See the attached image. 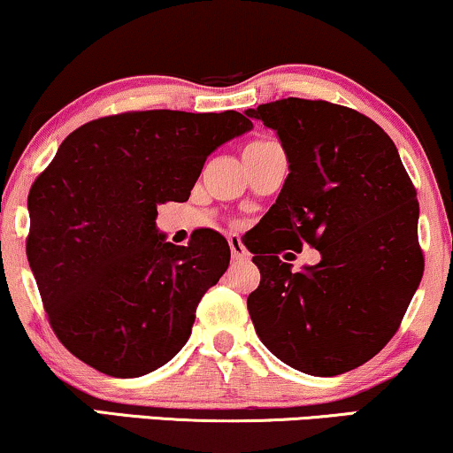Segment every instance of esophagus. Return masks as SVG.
Masks as SVG:
<instances>
[{
  "mask_svg": "<svg viewBox=\"0 0 453 453\" xmlns=\"http://www.w3.org/2000/svg\"><path fill=\"white\" fill-rule=\"evenodd\" d=\"M227 242H230V250H232V259L234 261H249L250 259V253L246 250V246L240 242L238 236H227Z\"/></svg>",
  "mask_w": 453,
  "mask_h": 453,
  "instance_id": "obj_1",
  "label": "esophagus"
}]
</instances>
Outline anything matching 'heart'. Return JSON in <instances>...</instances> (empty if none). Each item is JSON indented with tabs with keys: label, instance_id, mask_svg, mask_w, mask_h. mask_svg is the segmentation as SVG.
<instances>
[{
	"label": "heart",
	"instance_id": "obj_1",
	"mask_svg": "<svg viewBox=\"0 0 453 453\" xmlns=\"http://www.w3.org/2000/svg\"><path fill=\"white\" fill-rule=\"evenodd\" d=\"M269 144H276V142H269V140H259V142H250L249 146L244 148V150H255V148H263V146H269Z\"/></svg>",
	"mask_w": 453,
	"mask_h": 453
}]
</instances>
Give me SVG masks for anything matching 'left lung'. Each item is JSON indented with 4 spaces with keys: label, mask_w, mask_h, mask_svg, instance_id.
<instances>
[{
    "label": "left lung",
    "mask_w": 453,
    "mask_h": 453,
    "mask_svg": "<svg viewBox=\"0 0 453 453\" xmlns=\"http://www.w3.org/2000/svg\"><path fill=\"white\" fill-rule=\"evenodd\" d=\"M244 112L276 131L290 171L246 246L261 272L250 319L290 368L342 374L391 341L422 280L416 190L391 137L357 111L286 98ZM305 243L323 259L295 273L281 253Z\"/></svg>",
    "instance_id": "8db88e82"
}]
</instances>
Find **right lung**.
Wrapping results in <instances>:
<instances>
[{
	"label": "right lung",
	"instance_id": "1",
	"mask_svg": "<svg viewBox=\"0 0 453 453\" xmlns=\"http://www.w3.org/2000/svg\"><path fill=\"white\" fill-rule=\"evenodd\" d=\"M250 129L236 111H144L96 119L62 142L28 192L27 257L74 357L135 379L186 345L230 246L213 230L167 242L157 207L188 200L209 154Z\"/></svg>",
	"mask_w": 453,
	"mask_h": 453
}]
</instances>
